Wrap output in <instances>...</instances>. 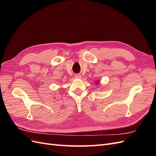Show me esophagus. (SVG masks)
Here are the masks:
<instances>
[{"label":"esophagus","mask_w":156,"mask_h":156,"mask_svg":"<svg viewBox=\"0 0 156 156\" xmlns=\"http://www.w3.org/2000/svg\"><path fill=\"white\" fill-rule=\"evenodd\" d=\"M75 78H77V79H81L82 77L81 74H75Z\"/></svg>","instance_id":"34e87169"}]
</instances>
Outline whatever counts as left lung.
<instances>
[{
	"mask_svg": "<svg viewBox=\"0 0 156 156\" xmlns=\"http://www.w3.org/2000/svg\"><path fill=\"white\" fill-rule=\"evenodd\" d=\"M96 85L97 84V85H100V80H97V81H96Z\"/></svg>",
	"mask_w": 156,
	"mask_h": 156,
	"instance_id": "8db88e82",
	"label": "left lung"
}]
</instances>
